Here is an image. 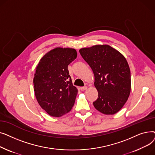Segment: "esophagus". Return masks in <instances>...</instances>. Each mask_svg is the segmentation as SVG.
<instances>
[{
  "label": "esophagus",
  "instance_id": "34e87169",
  "mask_svg": "<svg viewBox=\"0 0 155 155\" xmlns=\"http://www.w3.org/2000/svg\"><path fill=\"white\" fill-rule=\"evenodd\" d=\"M87 88V87H86V86L80 87V89H81V91H85Z\"/></svg>",
  "mask_w": 155,
  "mask_h": 155
}]
</instances>
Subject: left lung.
<instances>
[{
    "label": "left lung",
    "instance_id": "left-lung-1",
    "mask_svg": "<svg viewBox=\"0 0 155 155\" xmlns=\"http://www.w3.org/2000/svg\"><path fill=\"white\" fill-rule=\"evenodd\" d=\"M79 52L92 68L98 98L95 108L106 115L119 112L131 92V71L125 57L109 45H95Z\"/></svg>",
    "mask_w": 155,
    "mask_h": 155
}]
</instances>
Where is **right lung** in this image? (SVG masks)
Masks as SVG:
<instances>
[{"label": "right lung", "mask_w": 155, "mask_h": 155, "mask_svg": "<svg viewBox=\"0 0 155 155\" xmlns=\"http://www.w3.org/2000/svg\"><path fill=\"white\" fill-rule=\"evenodd\" d=\"M77 56L75 49L56 48L43 56L36 68L33 79L36 98L51 116H63L75 104L78 90L72 84L68 66Z\"/></svg>", "instance_id": "add662e5"}]
</instances>
